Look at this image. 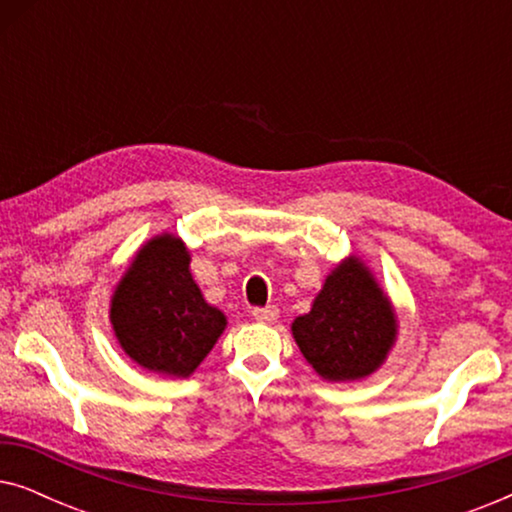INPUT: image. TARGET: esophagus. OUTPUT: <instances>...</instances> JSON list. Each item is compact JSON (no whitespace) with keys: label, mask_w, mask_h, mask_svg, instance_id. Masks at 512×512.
Returning <instances> with one entry per match:
<instances>
[{"label":"esophagus","mask_w":512,"mask_h":512,"mask_svg":"<svg viewBox=\"0 0 512 512\" xmlns=\"http://www.w3.org/2000/svg\"><path fill=\"white\" fill-rule=\"evenodd\" d=\"M251 314H254V319L258 321V324H275L279 317V310L275 305H268V307H256Z\"/></svg>","instance_id":"34e87169"}]
</instances>
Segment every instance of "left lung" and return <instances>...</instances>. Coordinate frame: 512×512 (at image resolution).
<instances>
[{
	"instance_id": "left-lung-1",
	"label": "left lung",
	"mask_w": 512,
	"mask_h": 512,
	"mask_svg": "<svg viewBox=\"0 0 512 512\" xmlns=\"http://www.w3.org/2000/svg\"><path fill=\"white\" fill-rule=\"evenodd\" d=\"M291 335L321 380H366L384 366L398 340V314L375 272L356 254L335 263Z\"/></svg>"
}]
</instances>
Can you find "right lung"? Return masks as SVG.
<instances>
[{"instance_id": "add662e5", "label": "right lung", "mask_w": 512, "mask_h": 512, "mask_svg": "<svg viewBox=\"0 0 512 512\" xmlns=\"http://www.w3.org/2000/svg\"><path fill=\"white\" fill-rule=\"evenodd\" d=\"M109 321L125 356L165 377H191L228 326L202 296L191 249L174 233L139 244L111 291Z\"/></svg>"}]
</instances>
